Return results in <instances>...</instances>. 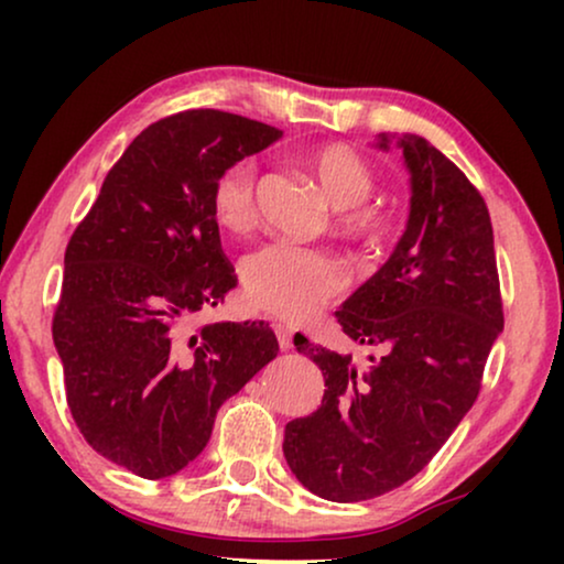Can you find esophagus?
I'll return each mask as SVG.
<instances>
[{
	"label": "esophagus",
	"mask_w": 564,
	"mask_h": 564,
	"mask_svg": "<svg viewBox=\"0 0 564 564\" xmlns=\"http://www.w3.org/2000/svg\"><path fill=\"white\" fill-rule=\"evenodd\" d=\"M280 328H284V326H280Z\"/></svg>",
	"instance_id": "obj_1"
}]
</instances>
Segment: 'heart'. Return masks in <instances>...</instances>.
Instances as JSON below:
<instances>
[{"mask_svg":"<svg viewBox=\"0 0 564 564\" xmlns=\"http://www.w3.org/2000/svg\"><path fill=\"white\" fill-rule=\"evenodd\" d=\"M274 272H276V257H264L257 264L249 267V272H246V292L253 300H259V303H264L269 297V284L274 280Z\"/></svg>","mask_w":564,"mask_h":564,"instance_id":"1","label":"heart"}]
</instances>
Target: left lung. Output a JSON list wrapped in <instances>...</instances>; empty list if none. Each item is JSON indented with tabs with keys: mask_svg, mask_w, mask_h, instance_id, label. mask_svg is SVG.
I'll return each instance as SVG.
<instances>
[{
	"mask_svg": "<svg viewBox=\"0 0 564 564\" xmlns=\"http://www.w3.org/2000/svg\"><path fill=\"white\" fill-rule=\"evenodd\" d=\"M280 138L223 110L153 122L66 246L53 344L68 408L91 449L145 480L195 462L220 405L280 349L264 321L174 330L236 288L215 220L218 182Z\"/></svg>",
	"mask_w": 564,
	"mask_h": 564,
	"instance_id": "left-lung-1",
	"label": "left lung"
}]
</instances>
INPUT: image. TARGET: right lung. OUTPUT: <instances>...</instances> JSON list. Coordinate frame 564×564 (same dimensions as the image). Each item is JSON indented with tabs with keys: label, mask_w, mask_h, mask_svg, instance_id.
<instances>
[{
	"label": "right lung",
	"mask_w": 564,
	"mask_h": 564,
	"mask_svg": "<svg viewBox=\"0 0 564 564\" xmlns=\"http://www.w3.org/2000/svg\"><path fill=\"white\" fill-rule=\"evenodd\" d=\"M411 184L405 234L336 313L349 346L321 349V408L284 429V459L315 496L377 498L411 480L473 408L503 330L488 207L426 138L380 133Z\"/></svg>",
	"instance_id": "obj_1"
}]
</instances>
